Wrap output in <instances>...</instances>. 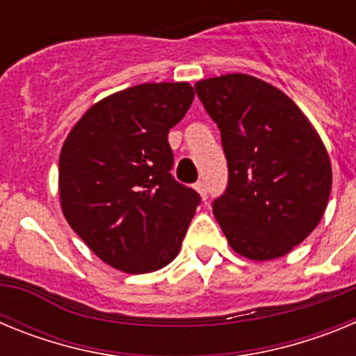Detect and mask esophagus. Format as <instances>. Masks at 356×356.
<instances>
[{"label":"esophagus","instance_id":"obj_1","mask_svg":"<svg viewBox=\"0 0 356 356\" xmlns=\"http://www.w3.org/2000/svg\"><path fill=\"white\" fill-rule=\"evenodd\" d=\"M194 188H196L197 193L201 194V197H203V200H207V194H209V188H207L205 181H203V180L196 181V184H194Z\"/></svg>","mask_w":356,"mask_h":356}]
</instances>
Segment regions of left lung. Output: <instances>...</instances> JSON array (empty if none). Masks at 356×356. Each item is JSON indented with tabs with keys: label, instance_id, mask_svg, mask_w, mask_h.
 Segmentation results:
<instances>
[{
	"label": "left lung",
	"instance_id": "1",
	"mask_svg": "<svg viewBox=\"0 0 356 356\" xmlns=\"http://www.w3.org/2000/svg\"><path fill=\"white\" fill-rule=\"evenodd\" d=\"M194 89L221 131L228 185L212 209L229 246L251 260L284 257L325 213V144L291 97L259 78L226 74Z\"/></svg>",
	"mask_w": 356,
	"mask_h": 356
}]
</instances>
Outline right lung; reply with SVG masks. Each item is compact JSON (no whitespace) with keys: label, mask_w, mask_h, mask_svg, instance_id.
<instances>
[{"label":"right lung","mask_w":356,"mask_h":356,"mask_svg":"<svg viewBox=\"0 0 356 356\" xmlns=\"http://www.w3.org/2000/svg\"><path fill=\"white\" fill-rule=\"evenodd\" d=\"M193 99L185 81L135 85L96 103L65 139L62 212L115 269L156 271L180 251L201 196L171 175L168 134Z\"/></svg>","instance_id":"right-lung-1"}]
</instances>
